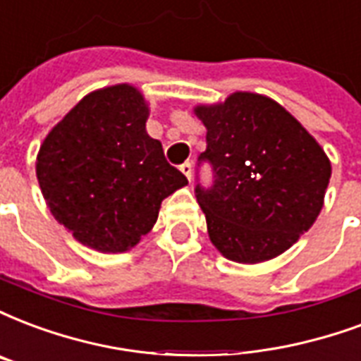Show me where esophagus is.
<instances>
[{
    "label": "esophagus",
    "mask_w": 361,
    "mask_h": 361,
    "mask_svg": "<svg viewBox=\"0 0 361 361\" xmlns=\"http://www.w3.org/2000/svg\"><path fill=\"white\" fill-rule=\"evenodd\" d=\"M180 171L186 175L188 180H192V161H184V164L180 165Z\"/></svg>",
    "instance_id": "obj_1"
}]
</instances>
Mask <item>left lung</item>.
<instances>
[{
  "label": "left lung",
  "mask_w": 361,
  "mask_h": 361,
  "mask_svg": "<svg viewBox=\"0 0 361 361\" xmlns=\"http://www.w3.org/2000/svg\"><path fill=\"white\" fill-rule=\"evenodd\" d=\"M207 129L197 165L213 186L196 184L209 240L226 259L270 261L291 247L322 211L331 164L310 133L276 100L232 93L196 106Z\"/></svg>",
  "instance_id": "1"
}]
</instances>
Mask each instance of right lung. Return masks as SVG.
Returning a JSON list of instances; mask_svg holds the SVG:
<instances>
[{
    "instance_id": "add662e5",
    "label": "right lung",
    "mask_w": 361,
    "mask_h": 361,
    "mask_svg": "<svg viewBox=\"0 0 361 361\" xmlns=\"http://www.w3.org/2000/svg\"><path fill=\"white\" fill-rule=\"evenodd\" d=\"M146 119L137 87L99 89L51 129L37 154V183L53 216L100 253L137 245L165 197L188 184L146 133Z\"/></svg>"
}]
</instances>
